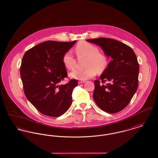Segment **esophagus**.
<instances>
[{"label":"esophagus","mask_w":158,"mask_h":158,"mask_svg":"<svg viewBox=\"0 0 158 158\" xmlns=\"http://www.w3.org/2000/svg\"><path fill=\"white\" fill-rule=\"evenodd\" d=\"M85 81H78V84H81V83H85Z\"/></svg>","instance_id":"esophagus-1"}]
</instances>
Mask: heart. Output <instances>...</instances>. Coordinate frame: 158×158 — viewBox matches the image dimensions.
<instances>
[{
  "label": "heart",
  "mask_w": 158,
  "mask_h": 158,
  "mask_svg": "<svg viewBox=\"0 0 158 158\" xmlns=\"http://www.w3.org/2000/svg\"><path fill=\"white\" fill-rule=\"evenodd\" d=\"M75 52L78 56L86 57L84 69H75L69 73V77L80 80L91 78L97 74L102 73L107 68L109 60L107 56L99 52V48L89 42H80L75 47ZM64 66L68 69H73L75 65V59L71 51L66 52L62 57Z\"/></svg>",
  "instance_id": "b5f03b06"
}]
</instances>
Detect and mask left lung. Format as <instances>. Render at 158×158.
<instances>
[{"instance_id": "1", "label": "left lung", "mask_w": 158, "mask_h": 158, "mask_svg": "<svg viewBox=\"0 0 158 158\" xmlns=\"http://www.w3.org/2000/svg\"><path fill=\"white\" fill-rule=\"evenodd\" d=\"M96 44L112 58L107 68L94 82L93 99L102 110L114 114L124 109L137 91L139 65L133 49L114 39L100 37L88 39ZM108 82L106 85L103 83Z\"/></svg>"}]
</instances>
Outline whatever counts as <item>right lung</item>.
<instances>
[{
    "label": "right lung",
    "instance_id": "right-lung-1",
    "mask_svg": "<svg viewBox=\"0 0 158 158\" xmlns=\"http://www.w3.org/2000/svg\"><path fill=\"white\" fill-rule=\"evenodd\" d=\"M77 42L47 41L27 50L23 56L20 75L25 96L40 113L52 117L63 115L72 103L77 80L59 84L67 77L64 54Z\"/></svg>",
    "mask_w": 158,
    "mask_h": 158
}]
</instances>
